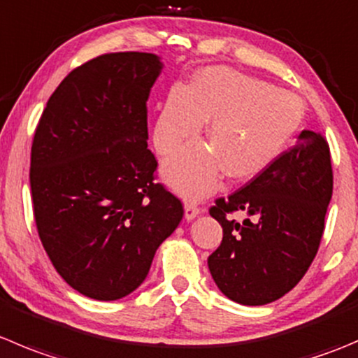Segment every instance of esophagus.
<instances>
[{
  "label": "esophagus",
  "mask_w": 358,
  "mask_h": 358,
  "mask_svg": "<svg viewBox=\"0 0 358 358\" xmlns=\"http://www.w3.org/2000/svg\"><path fill=\"white\" fill-rule=\"evenodd\" d=\"M183 210H185V220H194V218L201 213L199 206L194 203H185V208H183Z\"/></svg>",
  "instance_id": "esophagus-1"
}]
</instances>
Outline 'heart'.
Segmentation results:
<instances>
[{
	"label": "heart",
	"mask_w": 358,
	"mask_h": 358,
	"mask_svg": "<svg viewBox=\"0 0 358 358\" xmlns=\"http://www.w3.org/2000/svg\"><path fill=\"white\" fill-rule=\"evenodd\" d=\"M304 108L297 96L225 68H206L185 89H173L154 127L155 150L175 152L206 120L208 145L183 147L164 164V178L185 197L210 192L220 176L243 182L266 171L294 140Z\"/></svg>",
	"instance_id": "1"
}]
</instances>
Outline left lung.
Returning <instances> with one entry per match:
<instances>
[{
    "instance_id": "left-lung-1",
    "label": "left lung",
    "mask_w": 358,
    "mask_h": 358,
    "mask_svg": "<svg viewBox=\"0 0 358 358\" xmlns=\"http://www.w3.org/2000/svg\"><path fill=\"white\" fill-rule=\"evenodd\" d=\"M331 197L327 141L303 131L266 171L215 201L210 215L224 238L208 267L220 292L245 306H262L290 292L317 255ZM234 210L247 213L241 224L228 217Z\"/></svg>"
}]
</instances>
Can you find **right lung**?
Here are the masks:
<instances>
[{
  "instance_id": "obj_1",
  "label": "right lung",
  "mask_w": 358,
  "mask_h": 358,
  "mask_svg": "<svg viewBox=\"0 0 358 358\" xmlns=\"http://www.w3.org/2000/svg\"><path fill=\"white\" fill-rule=\"evenodd\" d=\"M161 57L115 52L73 69L34 131L31 194L38 234L55 271L98 301L129 296L183 217L154 183L147 101Z\"/></svg>"
}]
</instances>
